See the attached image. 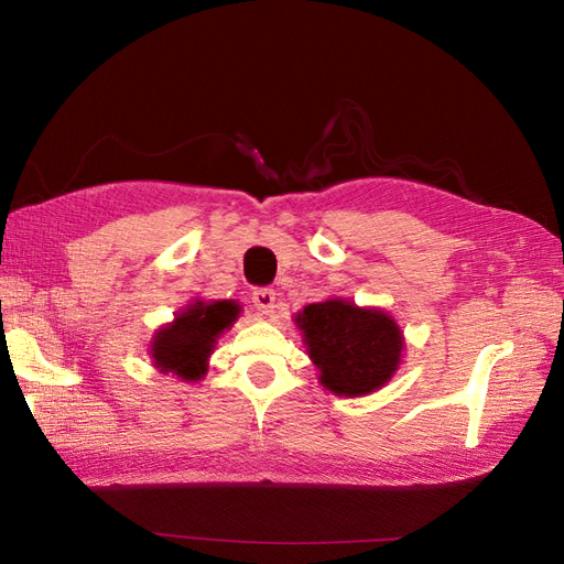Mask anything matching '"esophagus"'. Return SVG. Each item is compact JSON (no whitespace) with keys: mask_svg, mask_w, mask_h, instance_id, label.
<instances>
[{"mask_svg":"<svg viewBox=\"0 0 564 564\" xmlns=\"http://www.w3.org/2000/svg\"><path fill=\"white\" fill-rule=\"evenodd\" d=\"M251 301L261 317H268L275 313V292H272V289H256Z\"/></svg>","mask_w":564,"mask_h":564,"instance_id":"34e87169","label":"esophagus"}]
</instances>
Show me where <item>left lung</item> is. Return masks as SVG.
<instances>
[{
	"instance_id": "8db88e82",
	"label": "left lung",
	"mask_w": 564,
	"mask_h": 564,
	"mask_svg": "<svg viewBox=\"0 0 564 564\" xmlns=\"http://www.w3.org/2000/svg\"><path fill=\"white\" fill-rule=\"evenodd\" d=\"M294 322L319 371L317 381L338 398H365L381 390L402 365L400 324L373 305L362 308L334 296L305 305Z\"/></svg>"
}]
</instances>
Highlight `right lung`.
<instances>
[{
    "mask_svg": "<svg viewBox=\"0 0 564 564\" xmlns=\"http://www.w3.org/2000/svg\"><path fill=\"white\" fill-rule=\"evenodd\" d=\"M242 308L237 301L195 299L176 317L155 332L148 355L160 373L197 383L209 371V357L224 332H228Z\"/></svg>",
    "mask_w": 564,
    "mask_h": 564,
    "instance_id": "right-lung-1",
    "label": "right lung"
}]
</instances>
